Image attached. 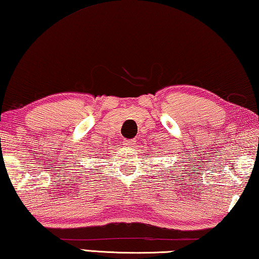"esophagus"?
Masks as SVG:
<instances>
[{
	"instance_id": "esophagus-1",
	"label": "esophagus",
	"mask_w": 259,
	"mask_h": 259,
	"mask_svg": "<svg viewBox=\"0 0 259 259\" xmlns=\"http://www.w3.org/2000/svg\"><path fill=\"white\" fill-rule=\"evenodd\" d=\"M135 144H136V141L135 140H126L123 142V145H125L126 148H133V146H135Z\"/></svg>"
}]
</instances>
